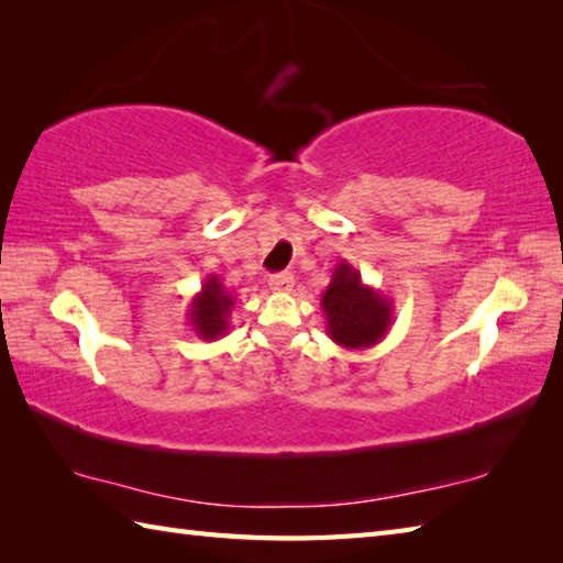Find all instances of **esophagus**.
I'll return each mask as SVG.
<instances>
[{
	"label": "esophagus",
	"instance_id": "34e87169",
	"mask_svg": "<svg viewBox=\"0 0 563 563\" xmlns=\"http://www.w3.org/2000/svg\"><path fill=\"white\" fill-rule=\"evenodd\" d=\"M292 285H295L292 273H275V275H271V280H268V288L273 292H290Z\"/></svg>",
	"mask_w": 563,
	"mask_h": 563
}]
</instances>
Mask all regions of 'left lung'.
I'll return each instance as SVG.
<instances>
[{
    "label": "left lung",
    "mask_w": 563,
    "mask_h": 563,
    "mask_svg": "<svg viewBox=\"0 0 563 563\" xmlns=\"http://www.w3.org/2000/svg\"><path fill=\"white\" fill-rule=\"evenodd\" d=\"M327 333L349 351L373 349L387 336L394 321V302L363 283L361 271L341 261L331 273L329 288L321 295Z\"/></svg>",
    "instance_id": "8db88e82"
}]
</instances>
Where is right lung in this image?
Instances as JSON below:
<instances>
[{"instance_id": "add662e5", "label": "right lung", "mask_w": 563, "mask_h": 563, "mask_svg": "<svg viewBox=\"0 0 563 563\" xmlns=\"http://www.w3.org/2000/svg\"><path fill=\"white\" fill-rule=\"evenodd\" d=\"M234 295L224 288L218 275H208L200 292L188 305V324L202 341H218L230 331Z\"/></svg>"}]
</instances>
